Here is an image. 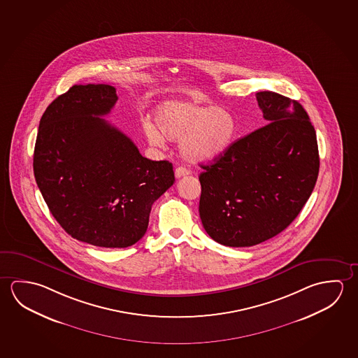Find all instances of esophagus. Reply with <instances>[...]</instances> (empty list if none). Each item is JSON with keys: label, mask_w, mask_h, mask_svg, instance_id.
<instances>
[{"label": "esophagus", "mask_w": 358, "mask_h": 358, "mask_svg": "<svg viewBox=\"0 0 358 358\" xmlns=\"http://www.w3.org/2000/svg\"><path fill=\"white\" fill-rule=\"evenodd\" d=\"M188 175H191V171L186 169V167H182V166H180V167H177L176 170H175V176H176L177 178H180V177L183 176H188Z\"/></svg>", "instance_id": "34e87169"}]
</instances>
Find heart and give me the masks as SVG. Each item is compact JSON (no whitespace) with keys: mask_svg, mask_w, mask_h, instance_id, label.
Returning <instances> with one entry per match:
<instances>
[{"mask_svg":"<svg viewBox=\"0 0 358 358\" xmlns=\"http://www.w3.org/2000/svg\"><path fill=\"white\" fill-rule=\"evenodd\" d=\"M155 123L143 121L142 129L152 146H164L166 139L180 140L181 153L194 162L216 159L226 152L236 136L235 116L222 106L208 105L194 99H173L153 110Z\"/></svg>","mask_w":358,"mask_h":358,"instance_id":"heart-1","label":"heart"}]
</instances>
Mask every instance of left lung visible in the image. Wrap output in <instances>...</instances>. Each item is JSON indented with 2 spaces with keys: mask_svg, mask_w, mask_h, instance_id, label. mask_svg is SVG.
<instances>
[{
  "mask_svg": "<svg viewBox=\"0 0 358 358\" xmlns=\"http://www.w3.org/2000/svg\"><path fill=\"white\" fill-rule=\"evenodd\" d=\"M256 97L268 123L201 166L199 217L223 246H255L287 229L320 170L316 131L302 105L271 91Z\"/></svg>",
  "mask_w": 358,
  "mask_h": 358,
  "instance_id": "8db88e82",
  "label": "left lung"
}]
</instances>
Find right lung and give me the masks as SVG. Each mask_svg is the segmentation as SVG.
<instances>
[{"label":"right lung","mask_w":358,"mask_h":358,"mask_svg":"<svg viewBox=\"0 0 358 358\" xmlns=\"http://www.w3.org/2000/svg\"><path fill=\"white\" fill-rule=\"evenodd\" d=\"M110 85H75L42 115L34 153L37 186L56 221L90 245L124 248L146 234L153 202L173 185L169 161L143 157L101 116L117 101Z\"/></svg>","instance_id":"add662e5"}]
</instances>
